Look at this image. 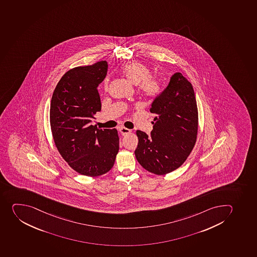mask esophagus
Returning a JSON list of instances; mask_svg holds the SVG:
<instances>
[{
  "mask_svg": "<svg viewBox=\"0 0 257 257\" xmlns=\"http://www.w3.org/2000/svg\"><path fill=\"white\" fill-rule=\"evenodd\" d=\"M119 132H120V134L122 135V136H125V135L131 133L132 130L127 129V128L125 127H120L119 128Z\"/></svg>",
  "mask_w": 257,
  "mask_h": 257,
  "instance_id": "34e87169",
  "label": "esophagus"
}]
</instances>
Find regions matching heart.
<instances>
[{
    "label": "heart",
    "instance_id": "b5f03b06",
    "mask_svg": "<svg viewBox=\"0 0 257 257\" xmlns=\"http://www.w3.org/2000/svg\"><path fill=\"white\" fill-rule=\"evenodd\" d=\"M120 72L130 83L137 85L140 92L146 97H156L161 91L160 79L156 76H151V69L144 64L132 62L122 66Z\"/></svg>",
    "mask_w": 257,
    "mask_h": 257
}]
</instances>
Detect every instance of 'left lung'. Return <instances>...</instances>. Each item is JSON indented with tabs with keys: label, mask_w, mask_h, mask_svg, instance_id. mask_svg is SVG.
<instances>
[{
	"label": "left lung",
	"mask_w": 257,
	"mask_h": 257,
	"mask_svg": "<svg viewBox=\"0 0 257 257\" xmlns=\"http://www.w3.org/2000/svg\"><path fill=\"white\" fill-rule=\"evenodd\" d=\"M155 114L151 135L137 131V160L149 172L163 175L180 167L197 140L198 107L193 86L175 73L167 87L151 104Z\"/></svg>",
	"instance_id": "obj_1"
}]
</instances>
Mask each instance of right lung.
<instances>
[{
	"instance_id": "obj_1",
	"label": "right lung",
	"mask_w": 257,
	"mask_h": 257,
	"mask_svg": "<svg viewBox=\"0 0 257 257\" xmlns=\"http://www.w3.org/2000/svg\"><path fill=\"white\" fill-rule=\"evenodd\" d=\"M107 67L102 60L68 70L57 84L50 103L55 146L68 165L86 176L108 172L119 151L116 130L91 125L95 114L101 111L97 87L106 77Z\"/></svg>"
}]
</instances>
